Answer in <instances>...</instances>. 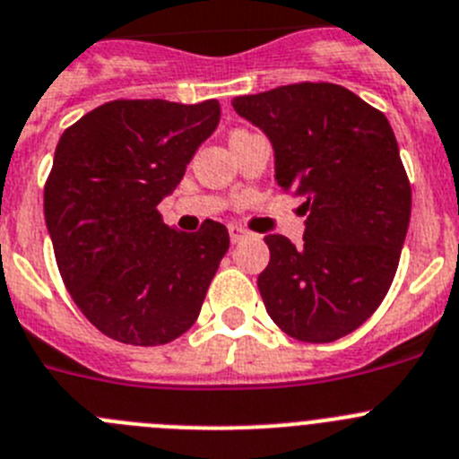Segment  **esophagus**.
I'll list each match as a JSON object with an SVG mask.
<instances>
[{"instance_id":"34e87169","label":"esophagus","mask_w":459,"mask_h":459,"mask_svg":"<svg viewBox=\"0 0 459 459\" xmlns=\"http://www.w3.org/2000/svg\"><path fill=\"white\" fill-rule=\"evenodd\" d=\"M229 235H230V242H242L244 238H249V230L242 229V226H238V224H230Z\"/></svg>"}]
</instances>
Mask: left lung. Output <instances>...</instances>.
<instances>
[{"instance_id": "left-lung-1", "label": "left lung", "mask_w": 459, "mask_h": 459, "mask_svg": "<svg viewBox=\"0 0 459 459\" xmlns=\"http://www.w3.org/2000/svg\"><path fill=\"white\" fill-rule=\"evenodd\" d=\"M233 108L267 133L278 186L307 212L301 247L264 238V307L294 340H340L378 310L408 233L412 187L392 126L335 83L281 85L235 97Z\"/></svg>"}]
</instances>
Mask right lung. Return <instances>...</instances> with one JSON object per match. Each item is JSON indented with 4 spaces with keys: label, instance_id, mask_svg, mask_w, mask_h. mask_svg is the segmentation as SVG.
<instances>
[{
    "label": "right lung",
    "instance_id": "obj_1",
    "mask_svg": "<svg viewBox=\"0 0 459 459\" xmlns=\"http://www.w3.org/2000/svg\"><path fill=\"white\" fill-rule=\"evenodd\" d=\"M220 101L115 100L65 128L45 183L56 264L79 310L110 340L158 346L196 321L229 251L224 224L196 233L158 204L220 124Z\"/></svg>",
    "mask_w": 459,
    "mask_h": 459
}]
</instances>
